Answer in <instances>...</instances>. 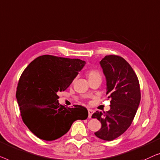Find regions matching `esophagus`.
<instances>
[{"instance_id":"34e87169","label":"esophagus","mask_w":160,"mask_h":160,"mask_svg":"<svg viewBox=\"0 0 160 160\" xmlns=\"http://www.w3.org/2000/svg\"><path fill=\"white\" fill-rule=\"evenodd\" d=\"M88 118H91L92 114H93L94 111H93V109H88Z\"/></svg>"}]
</instances>
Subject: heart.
<instances>
[{"mask_svg":"<svg viewBox=\"0 0 160 160\" xmlns=\"http://www.w3.org/2000/svg\"><path fill=\"white\" fill-rule=\"evenodd\" d=\"M87 75L88 77L89 80L94 79V78H102V75H101L100 72L95 69H89V70L87 72Z\"/></svg>","mask_w":160,"mask_h":160,"instance_id":"heart-1","label":"heart"}]
</instances>
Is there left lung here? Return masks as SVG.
Segmentation results:
<instances>
[{"label":"left lung","instance_id":"8db88e82","mask_svg":"<svg viewBox=\"0 0 160 160\" xmlns=\"http://www.w3.org/2000/svg\"><path fill=\"white\" fill-rule=\"evenodd\" d=\"M100 64L107 80V95L111 104L109 111H96L92 118L102 123L101 129L95 132L96 136L112 141L131 125L140 103V85L133 69L122 57L106 56Z\"/></svg>","mask_w":160,"mask_h":160}]
</instances>
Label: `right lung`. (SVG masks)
I'll return each mask as SVG.
<instances>
[{
  "mask_svg": "<svg viewBox=\"0 0 160 160\" xmlns=\"http://www.w3.org/2000/svg\"><path fill=\"white\" fill-rule=\"evenodd\" d=\"M78 58L43 55L33 60L22 72L17 93L22 120L40 139L56 140L70 129L77 120H85V107L59 104L57 93L68 88L85 66Z\"/></svg>",
  "mask_w": 160,
  "mask_h": 160,
  "instance_id": "obj_1",
  "label": "right lung"
}]
</instances>
